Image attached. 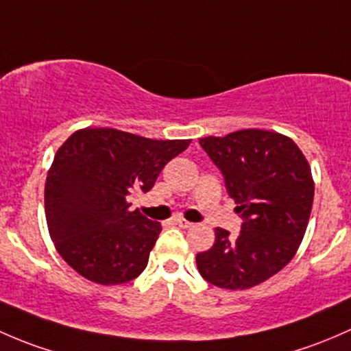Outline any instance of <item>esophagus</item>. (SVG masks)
I'll return each instance as SVG.
<instances>
[{"label":"esophagus","instance_id":"34e87169","mask_svg":"<svg viewBox=\"0 0 351 351\" xmlns=\"http://www.w3.org/2000/svg\"><path fill=\"white\" fill-rule=\"evenodd\" d=\"M176 223L180 226V228H191V226H193V223L187 221V219H184V218H177Z\"/></svg>","mask_w":351,"mask_h":351}]
</instances>
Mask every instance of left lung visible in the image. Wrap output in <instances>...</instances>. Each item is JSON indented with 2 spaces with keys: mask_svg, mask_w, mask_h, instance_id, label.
<instances>
[{
  "mask_svg": "<svg viewBox=\"0 0 351 351\" xmlns=\"http://www.w3.org/2000/svg\"><path fill=\"white\" fill-rule=\"evenodd\" d=\"M199 145L221 171L243 223L237 237L215 230V245L196 255L197 270L231 291L265 282L291 262L308 228L314 197L308 160L289 136L269 130L206 136Z\"/></svg>",
  "mask_w": 351,
  "mask_h": 351,
  "instance_id": "1",
  "label": "left lung"
}]
</instances>
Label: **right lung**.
Returning a JSON list of instances; mask_svg holds the SVG:
<instances>
[{"label": "right lung", "instance_id": "1", "mask_svg": "<svg viewBox=\"0 0 351 351\" xmlns=\"http://www.w3.org/2000/svg\"><path fill=\"white\" fill-rule=\"evenodd\" d=\"M189 143L114 128L77 130L62 143L47 174L45 218L57 252L79 276L117 285L145 270L162 226L132 211L128 194L149 193Z\"/></svg>", "mask_w": 351, "mask_h": 351}]
</instances>
